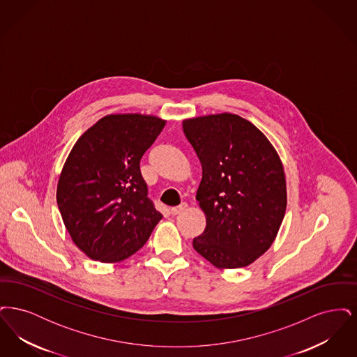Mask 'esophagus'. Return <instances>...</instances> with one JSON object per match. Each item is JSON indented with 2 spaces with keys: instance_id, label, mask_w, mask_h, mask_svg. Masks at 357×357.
Segmentation results:
<instances>
[{
  "instance_id": "esophagus-1",
  "label": "esophagus",
  "mask_w": 357,
  "mask_h": 357,
  "mask_svg": "<svg viewBox=\"0 0 357 357\" xmlns=\"http://www.w3.org/2000/svg\"><path fill=\"white\" fill-rule=\"evenodd\" d=\"M187 204H181L179 206H175V207H171L170 213L172 215H178L179 213H182L183 210H186Z\"/></svg>"
}]
</instances>
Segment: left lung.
I'll use <instances>...</instances> for the list:
<instances>
[{
	"instance_id": "left-lung-1",
	"label": "left lung",
	"mask_w": 357,
	"mask_h": 357,
	"mask_svg": "<svg viewBox=\"0 0 357 357\" xmlns=\"http://www.w3.org/2000/svg\"><path fill=\"white\" fill-rule=\"evenodd\" d=\"M202 165L197 201L206 229L194 249L220 269L253 264L271 246L287 210L282 162L255 124L234 114L183 120Z\"/></svg>"
}]
</instances>
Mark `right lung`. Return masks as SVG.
<instances>
[{
  "instance_id": "1",
  "label": "right lung",
  "mask_w": 357,
  "mask_h": 357,
  "mask_svg": "<svg viewBox=\"0 0 357 357\" xmlns=\"http://www.w3.org/2000/svg\"><path fill=\"white\" fill-rule=\"evenodd\" d=\"M165 124L153 115H107L72 147L56 199L69 236L89 258L114 264L135 255L163 218L147 197L140 159Z\"/></svg>"
}]
</instances>
